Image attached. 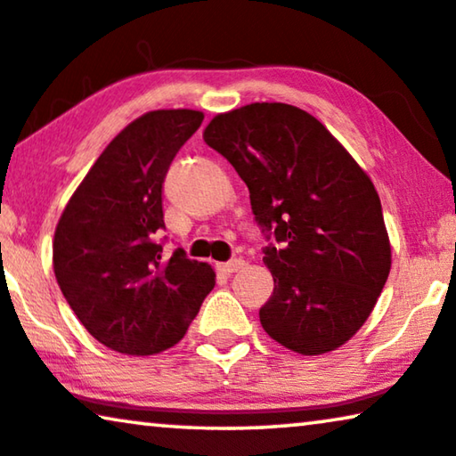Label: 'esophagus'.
Instances as JSON below:
<instances>
[{"label": "esophagus", "instance_id": "obj_1", "mask_svg": "<svg viewBox=\"0 0 456 456\" xmlns=\"http://www.w3.org/2000/svg\"><path fill=\"white\" fill-rule=\"evenodd\" d=\"M243 265H246V262H243L241 258H235V260H229V262H221V265L216 266V268H219L221 273L231 274V273H237V271H240V268H241Z\"/></svg>", "mask_w": 456, "mask_h": 456}]
</instances>
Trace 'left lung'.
<instances>
[{
    "instance_id": "left-lung-1",
    "label": "left lung",
    "mask_w": 456,
    "mask_h": 456,
    "mask_svg": "<svg viewBox=\"0 0 456 456\" xmlns=\"http://www.w3.org/2000/svg\"><path fill=\"white\" fill-rule=\"evenodd\" d=\"M204 142L235 167L266 240L274 289L268 337L301 355L335 351L362 329L390 273L371 179L304 109L252 102L210 119Z\"/></svg>"
}]
</instances>
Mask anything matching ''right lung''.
Masks as SVG:
<instances>
[{
	"mask_svg": "<svg viewBox=\"0 0 456 456\" xmlns=\"http://www.w3.org/2000/svg\"><path fill=\"white\" fill-rule=\"evenodd\" d=\"M202 111L159 109L127 124L69 198L53 237L57 285L105 347L152 355L173 347L215 287L207 262L163 256V182Z\"/></svg>",
	"mask_w": 456,
	"mask_h": 456,
	"instance_id": "1",
	"label": "right lung"
}]
</instances>
